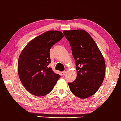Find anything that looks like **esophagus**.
<instances>
[{"label": "esophagus", "instance_id": "esophagus-1", "mask_svg": "<svg viewBox=\"0 0 121 121\" xmlns=\"http://www.w3.org/2000/svg\"><path fill=\"white\" fill-rule=\"evenodd\" d=\"M66 72H67V70H64L63 71H62V74L64 75V74H65V73H66Z\"/></svg>", "mask_w": 121, "mask_h": 121}]
</instances>
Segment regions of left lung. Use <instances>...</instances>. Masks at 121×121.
<instances>
[{"mask_svg": "<svg viewBox=\"0 0 121 121\" xmlns=\"http://www.w3.org/2000/svg\"><path fill=\"white\" fill-rule=\"evenodd\" d=\"M75 60L77 76L69 83L70 89L80 99H86L96 93L102 84L105 74V62L95 42L86 30H64Z\"/></svg>", "mask_w": 121, "mask_h": 121, "instance_id": "1", "label": "left lung"}]
</instances>
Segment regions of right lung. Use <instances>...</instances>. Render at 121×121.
I'll list each match as a JSON object with an SVG mask.
<instances>
[{"instance_id":"obj_1","label":"right lung","mask_w":121,"mask_h":121,"mask_svg":"<svg viewBox=\"0 0 121 121\" xmlns=\"http://www.w3.org/2000/svg\"><path fill=\"white\" fill-rule=\"evenodd\" d=\"M62 32L46 31L31 40L21 51L18 72L23 86L32 95L42 96L51 91L60 75L49 67L51 48L62 38Z\"/></svg>"}]
</instances>
